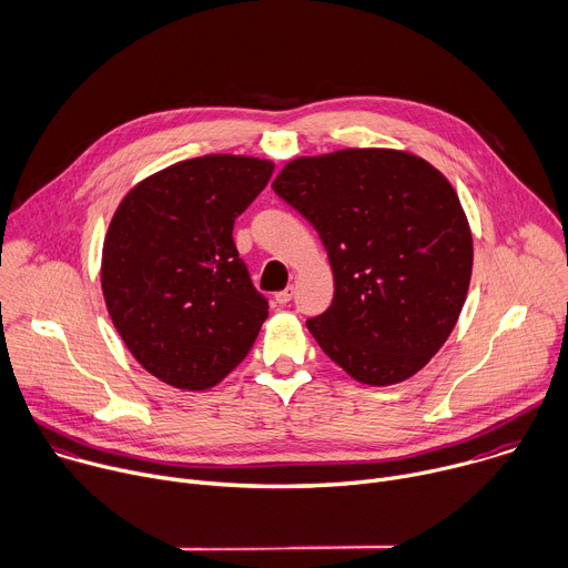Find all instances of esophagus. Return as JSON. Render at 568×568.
Wrapping results in <instances>:
<instances>
[{"label": "esophagus", "mask_w": 568, "mask_h": 568, "mask_svg": "<svg viewBox=\"0 0 568 568\" xmlns=\"http://www.w3.org/2000/svg\"><path fill=\"white\" fill-rule=\"evenodd\" d=\"M293 295H295V286H286L284 291L275 293V300H277V304H288L293 300Z\"/></svg>", "instance_id": "34e87169"}]
</instances>
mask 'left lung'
Listing matches in <instances>:
<instances>
[{"mask_svg":"<svg viewBox=\"0 0 568 568\" xmlns=\"http://www.w3.org/2000/svg\"><path fill=\"white\" fill-rule=\"evenodd\" d=\"M275 194L317 231L331 306L306 320L352 378L383 387L423 369L464 308L473 235L449 181L398 150H339L291 161Z\"/></svg>","mask_w":568,"mask_h":568,"instance_id":"obj_1","label":"left lung"}]
</instances>
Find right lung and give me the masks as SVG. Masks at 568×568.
Returning a JSON list of instances; mask_svg holds the SVG:
<instances>
[{"label":"right lung","mask_w":568,"mask_h":568,"mask_svg":"<svg viewBox=\"0 0 568 568\" xmlns=\"http://www.w3.org/2000/svg\"><path fill=\"white\" fill-rule=\"evenodd\" d=\"M273 163L212 154L170 165L121 201L102 246V295L134 358L179 389H207L268 317L233 240Z\"/></svg>","instance_id":"1"}]
</instances>
